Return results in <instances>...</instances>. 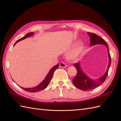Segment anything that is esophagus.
<instances>
[{"label": "esophagus", "mask_w": 121, "mask_h": 121, "mask_svg": "<svg viewBox=\"0 0 121 121\" xmlns=\"http://www.w3.org/2000/svg\"><path fill=\"white\" fill-rule=\"evenodd\" d=\"M59 66H60V67H66V64H65V63H63V62L60 63Z\"/></svg>", "instance_id": "34e87169"}]
</instances>
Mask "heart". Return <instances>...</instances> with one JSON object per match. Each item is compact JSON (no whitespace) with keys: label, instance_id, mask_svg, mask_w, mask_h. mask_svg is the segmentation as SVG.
<instances>
[{"label":"heart","instance_id":"obj_1","mask_svg":"<svg viewBox=\"0 0 121 121\" xmlns=\"http://www.w3.org/2000/svg\"><path fill=\"white\" fill-rule=\"evenodd\" d=\"M84 48V44L80 42L74 49L67 53L66 56V59L72 62L77 61L79 59Z\"/></svg>","mask_w":121,"mask_h":121}]
</instances>
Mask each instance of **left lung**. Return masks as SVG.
Returning a JSON list of instances; mask_svg holds the SVG:
<instances>
[{
    "label": "left lung",
    "instance_id": "8db88e82",
    "mask_svg": "<svg viewBox=\"0 0 121 121\" xmlns=\"http://www.w3.org/2000/svg\"><path fill=\"white\" fill-rule=\"evenodd\" d=\"M87 33L90 37V46L91 47L97 44L104 45L106 46L108 50L109 62L107 68V70L105 74L102 76L98 78H95V79H92V78H90L88 75H86L85 73L83 72L80 66V61L74 64V66L77 71V75L75 76L74 79L73 80V83L76 88L82 91L91 90L95 89L102 85L105 81L107 77L109 69L110 68L111 62L110 55L109 51V47L106 41L102 38L99 37L94 33L90 32Z\"/></svg>",
    "mask_w": 121,
    "mask_h": 121
}]
</instances>
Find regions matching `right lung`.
Masks as SVG:
<instances>
[{
  "mask_svg": "<svg viewBox=\"0 0 121 121\" xmlns=\"http://www.w3.org/2000/svg\"><path fill=\"white\" fill-rule=\"evenodd\" d=\"M33 35H34V33L33 32H30V33H27V34L25 36H24V37H22V38L19 39V40L15 42V43L14 44V45L17 43H18L19 41L24 40V39L28 38L29 36H32ZM58 67H59V64H58L57 65L54 66V67H52V68L50 69L49 72L48 73V74L46 75L45 78V79L37 86L33 87V88H23V87H22V86L21 87L22 89L25 90V91L29 92H37L42 90L45 89L46 88H47V86L48 85V84L49 83L50 80L52 79L53 74H54L55 71L57 68H58Z\"/></svg>",
  "mask_w": 121,
  "mask_h": 121,
  "instance_id": "1",
  "label": "right lung"
}]
</instances>
